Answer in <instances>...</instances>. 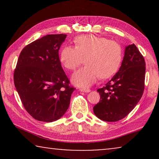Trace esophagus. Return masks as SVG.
<instances>
[{"label": "esophagus", "mask_w": 159, "mask_h": 159, "mask_svg": "<svg viewBox=\"0 0 159 159\" xmlns=\"http://www.w3.org/2000/svg\"><path fill=\"white\" fill-rule=\"evenodd\" d=\"M80 90L84 93H89L90 91V90L89 88H80Z\"/></svg>", "instance_id": "1"}]
</instances>
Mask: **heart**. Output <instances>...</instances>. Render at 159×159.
<instances>
[{
  "label": "heart",
  "mask_w": 159,
  "mask_h": 159,
  "mask_svg": "<svg viewBox=\"0 0 159 159\" xmlns=\"http://www.w3.org/2000/svg\"><path fill=\"white\" fill-rule=\"evenodd\" d=\"M75 47L65 46L60 60L65 68L75 70L82 63L86 65L74 74L72 82L80 87H88L99 77L108 79L118 71L122 60V48L119 43L103 37L86 34L77 37Z\"/></svg>",
  "instance_id": "b5f03b06"
}]
</instances>
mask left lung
I'll return each instance as SVG.
<instances>
[{"label":"left lung","mask_w":159,"mask_h":159,"mask_svg":"<svg viewBox=\"0 0 159 159\" xmlns=\"http://www.w3.org/2000/svg\"><path fill=\"white\" fill-rule=\"evenodd\" d=\"M145 62L134 44L126 47L118 72L102 88L93 107L98 118L106 121H117L127 116L135 107L145 88Z\"/></svg>","instance_id":"8db88e82"}]
</instances>
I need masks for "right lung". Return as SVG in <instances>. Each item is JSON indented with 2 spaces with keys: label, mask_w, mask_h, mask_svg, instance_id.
<instances>
[{
  "label": "right lung",
  "mask_w": 159,
  "mask_h": 159,
  "mask_svg": "<svg viewBox=\"0 0 159 159\" xmlns=\"http://www.w3.org/2000/svg\"><path fill=\"white\" fill-rule=\"evenodd\" d=\"M66 34H48L25 46L14 73V85L26 111L34 119L51 122L68 109L75 88L58 56Z\"/></svg>",
  "instance_id": "obj_1"
}]
</instances>
